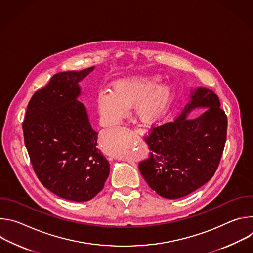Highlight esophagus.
I'll return each instance as SVG.
<instances>
[{
    "label": "esophagus",
    "mask_w": 253,
    "mask_h": 253,
    "mask_svg": "<svg viewBox=\"0 0 253 253\" xmlns=\"http://www.w3.org/2000/svg\"><path fill=\"white\" fill-rule=\"evenodd\" d=\"M134 131H135V133H137L139 135H143V134H145L147 132V130L145 128H141V127L136 128Z\"/></svg>",
    "instance_id": "34e87169"
}]
</instances>
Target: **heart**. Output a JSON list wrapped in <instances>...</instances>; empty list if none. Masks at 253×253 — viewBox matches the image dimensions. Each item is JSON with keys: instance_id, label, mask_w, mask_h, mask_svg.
I'll use <instances>...</instances> for the list:
<instances>
[{"instance_id": "obj_1", "label": "heart", "mask_w": 253, "mask_h": 253, "mask_svg": "<svg viewBox=\"0 0 253 253\" xmlns=\"http://www.w3.org/2000/svg\"><path fill=\"white\" fill-rule=\"evenodd\" d=\"M159 84L160 78L157 76H135L117 81L113 92L100 91L97 106L102 120L107 125L117 124L134 106H137V112L143 120L158 119L174 97V88L170 84Z\"/></svg>"}]
</instances>
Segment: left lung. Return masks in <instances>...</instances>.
Instances as JSON below:
<instances>
[{
  "instance_id": "obj_1",
  "label": "left lung",
  "mask_w": 253,
  "mask_h": 253,
  "mask_svg": "<svg viewBox=\"0 0 253 253\" xmlns=\"http://www.w3.org/2000/svg\"><path fill=\"white\" fill-rule=\"evenodd\" d=\"M208 106L198 119L187 114L194 107ZM227 135V116L213 91L198 88L191 101L173 121L153 126L144 136L150 150L139 162V170L158 195L177 199L195 191L218 168Z\"/></svg>"
}]
</instances>
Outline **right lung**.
<instances>
[{"label": "right lung", "instance_id": "add662e5", "mask_svg": "<svg viewBox=\"0 0 253 253\" xmlns=\"http://www.w3.org/2000/svg\"><path fill=\"white\" fill-rule=\"evenodd\" d=\"M94 67L60 72L32 96L23 121L25 145L40 182L57 196L88 201L103 188L110 165L97 147L78 82Z\"/></svg>", "mask_w": 253, "mask_h": 253}]
</instances>
